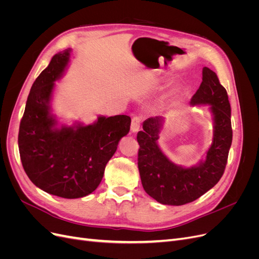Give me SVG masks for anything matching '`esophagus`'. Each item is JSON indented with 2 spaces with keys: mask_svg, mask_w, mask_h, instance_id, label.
<instances>
[{
  "mask_svg": "<svg viewBox=\"0 0 259 259\" xmlns=\"http://www.w3.org/2000/svg\"><path fill=\"white\" fill-rule=\"evenodd\" d=\"M140 125H142V117L140 116H134L132 119V123H131V131L133 133H136L139 131Z\"/></svg>",
  "mask_w": 259,
  "mask_h": 259,
  "instance_id": "obj_1",
  "label": "esophagus"
}]
</instances>
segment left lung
I'll return each instance as SVG.
<instances>
[{"instance_id":"left-lung-1","label":"left lung","mask_w":259,"mask_h":259,"mask_svg":"<svg viewBox=\"0 0 259 259\" xmlns=\"http://www.w3.org/2000/svg\"><path fill=\"white\" fill-rule=\"evenodd\" d=\"M191 105H210L214 115L213 143L206 159L199 165L184 168L175 165L162 152L156 140L163 117H149L138 132V169L145 191L162 204L184 205L199 199L222 178L232 143L231 108L226 89L207 67L202 70V83Z\"/></svg>"}]
</instances>
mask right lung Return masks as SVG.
I'll use <instances>...</instances> for the list:
<instances>
[{"instance_id":"1","label":"right lung","mask_w":259,"mask_h":259,"mask_svg":"<svg viewBox=\"0 0 259 259\" xmlns=\"http://www.w3.org/2000/svg\"><path fill=\"white\" fill-rule=\"evenodd\" d=\"M69 57L70 50L55 55L34 81L20 121L18 147L22 167L36 187L76 199L99 186L120 139L130 132L131 117L99 116L88 126L55 127L50 101L54 82L65 71Z\"/></svg>"}]
</instances>
